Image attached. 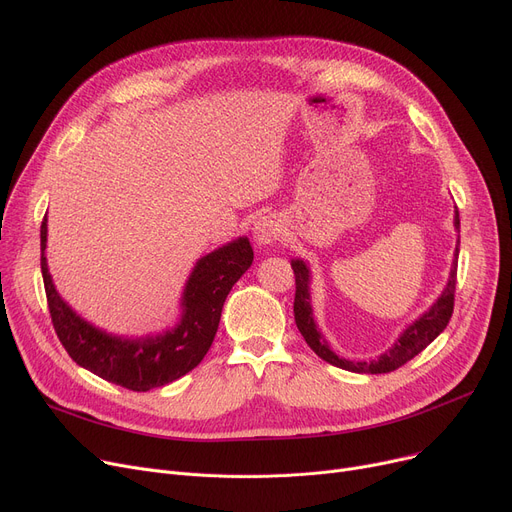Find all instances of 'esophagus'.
<instances>
[{
	"mask_svg": "<svg viewBox=\"0 0 512 512\" xmlns=\"http://www.w3.org/2000/svg\"><path fill=\"white\" fill-rule=\"evenodd\" d=\"M280 236V224L274 215H261L253 224V240L257 245H272Z\"/></svg>",
	"mask_w": 512,
	"mask_h": 512,
	"instance_id": "1",
	"label": "esophagus"
}]
</instances>
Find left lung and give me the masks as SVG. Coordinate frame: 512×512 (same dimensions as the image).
Segmentation results:
<instances>
[{
	"label": "left lung",
	"instance_id": "left-lung-1",
	"mask_svg": "<svg viewBox=\"0 0 512 512\" xmlns=\"http://www.w3.org/2000/svg\"><path fill=\"white\" fill-rule=\"evenodd\" d=\"M454 230L459 240H456L454 259L450 267L448 284L444 286L438 301L429 307L423 315H419L411 326L402 330V334L394 340V344L382 353L378 359L371 361H348L338 357L326 336L315 324V315L311 307V270L303 259H292L290 265L294 270V278H297V294H294V321H297V328L303 334L305 342L311 346V351L328 361L330 365H336L340 369L353 371V373H390L398 367L411 361L415 355H419L427 344H432L448 326L454 309V286H456V257H459V245H461V220L459 211H454Z\"/></svg>",
	"mask_w": 512,
	"mask_h": 512
}]
</instances>
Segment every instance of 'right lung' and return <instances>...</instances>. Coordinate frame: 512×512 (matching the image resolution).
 Masks as SVG:
<instances>
[{
    "mask_svg": "<svg viewBox=\"0 0 512 512\" xmlns=\"http://www.w3.org/2000/svg\"><path fill=\"white\" fill-rule=\"evenodd\" d=\"M47 215L41 224V274L53 328L72 361L99 378L134 392L176 382L207 355L220 326L222 307L232 286L253 263L247 236L201 257L180 297V319L159 334L128 338L105 332L80 317L56 290L47 267Z\"/></svg>",
    "mask_w": 512,
    "mask_h": 512,
    "instance_id": "add662e5",
    "label": "right lung"
}]
</instances>
